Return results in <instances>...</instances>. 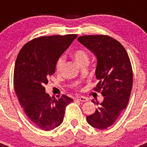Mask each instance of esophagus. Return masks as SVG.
Instances as JSON below:
<instances>
[{
	"label": "esophagus",
	"mask_w": 147,
	"mask_h": 147,
	"mask_svg": "<svg viewBox=\"0 0 147 147\" xmlns=\"http://www.w3.org/2000/svg\"><path fill=\"white\" fill-rule=\"evenodd\" d=\"M76 99L79 100V101H80V102H87V101L88 100V98L85 96H76Z\"/></svg>",
	"instance_id": "34e87169"
}]
</instances>
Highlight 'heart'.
<instances>
[{
    "label": "heart",
    "instance_id": "b5f03b06",
    "mask_svg": "<svg viewBox=\"0 0 147 147\" xmlns=\"http://www.w3.org/2000/svg\"><path fill=\"white\" fill-rule=\"evenodd\" d=\"M74 58L76 60V62H77L78 64L81 63L82 61L84 60H88V54L85 52L84 50H82V49H79V50L75 51L74 54ZM65 64V57L63 56H61L60 57L57 59V63H56V71L57 72H60L62 71L63 65Z\"/></svg>",
    "mask_w": 147,
    "mask_h": 147
}]
</instances>
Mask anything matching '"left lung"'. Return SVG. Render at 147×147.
Returning <instances> with one entry per match:
<instances>
[{"label":"left lung","instance_id":"left-lung-1","mask_svg":"<svg viewBox=\"0 0 147 147\" xmlns=\"http://www.w3.org/2000/svg\"><path fill=\"white\" fill-rule=\"evenodd\" d=\"M78 41L96 57V77L99 82L94 90L102 92L104 96L94 113L87 116V121L97 129H107L129 102L133 79L129 56L119 41L106 35L81 36Z\"/></svg>","mask_w":147,"mask_h":147}]
</instances>
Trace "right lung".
Masks as SVG:
<instances>
[{
  "instance_id": "add662e5",
  "label": "right lung",
  "mask_w": 147,
  "mask_h": 147,
  "mask_svg": "<svg viewBox=\"0 0 147 147\" xmlns=\"http://www.w3.org/2000/svg\"><path fill=\"white\" fill-rule=\"evenodd\" d=\"M76 34L54 35L27 42L17 57L14 86L20 105L35 126L45 131L59 127L65 107L73 99L65 95L51 98L45 93L48 77L55 73L56 63L76 38Z\"/></svg>"
}]
</instances>
